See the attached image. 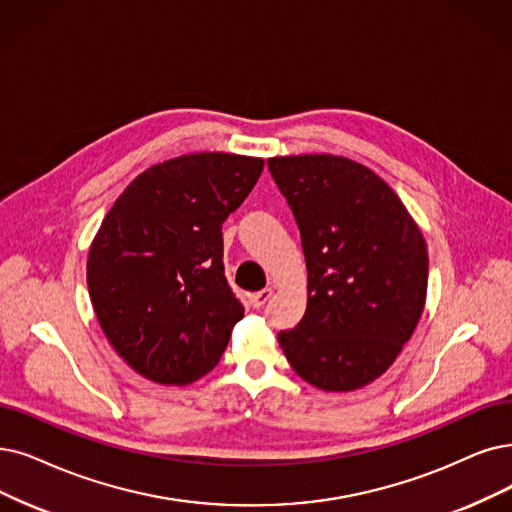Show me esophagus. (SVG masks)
Here are the masks:
<instances>
[{
	"mask_svg": "<svg viewBox=\"0 0 512 512\" xmlns=\"http://www.w3.org/2000/svg\"><path fill=\"white\" fill-rule=\"evenodd\" d=\"M271 296H273V290L271 288H264V290H260V292L250 296V304L254 306V309H262V306L271 300Z\"/></svg>",
	"mask_w": 512,
	"mask_h": 512,
	"instance_id": "34e87169",
	"label": "esophagus"
}]
</instances>
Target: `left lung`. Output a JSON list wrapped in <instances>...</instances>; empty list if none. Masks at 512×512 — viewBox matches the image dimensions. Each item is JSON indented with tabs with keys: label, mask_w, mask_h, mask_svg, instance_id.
I'll return each instance as SVG.
<instances>
[{
	"label": "left lung",
	"mask_w": 512,
	"mask_h": 512,
	"mask_svg": "<svg viewBox=\"0 0 512 512\" xmlns=\"http://www.w3.org/2000/svg\"><path fill=\"white\" fill-rule=\"evenodd\" d=\"M309 271V300L279 344L294 372L321 391L346 393L393 365L424 311L428 254L397 193L338 155L271 157Z\"/></svg>",
	"instance_id": "8db88e82"
}]
</instances>
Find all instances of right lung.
<instances>
[{
	"mask_svg": "<svg viewBox=\"0 0 512 512\" xmlns=\"http://www.w3.org/2000/svg\"><path fill=\"white\" fill-rule=\"evenodd\" d=\"M264 159L174 157L136 176L102 220L88 290L102 332L134 372L189 384L220 361L243 306L224 277L222 222Z\"/></svg>",
	"mask_w": 512,
	"mask_h": 512,
	"instance_id": "1",
	"label": "right lung"
}]
</instances>
